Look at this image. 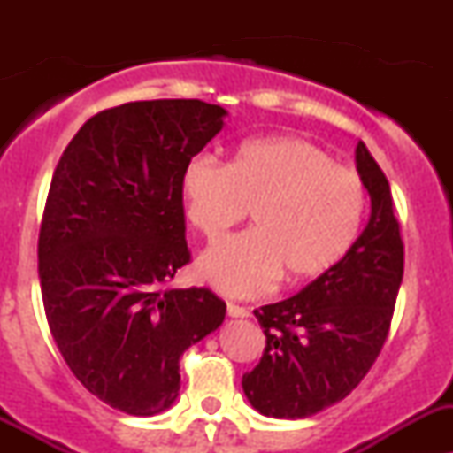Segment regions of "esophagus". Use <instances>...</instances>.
Here are the masks:
<instances>
[{"label": "esophagus", "mask_w": 453, "mask_h": 453, "mask_svg": "<svg viewBox=\"0 0 453 453\" xmlns=\"http://www.w3.org/2000/svg\"><path fill=\"white\" fill-rule=\"evenodd\" d=\"M227 315H230V318H250V309L239 307V304L234 303H227Z\"/></svg>", "instance_id": "34e87169"}]
</instances>
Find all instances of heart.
Returning <instances> with one entry per match:
<instances>
[{"instance_id":"heart-1","label":"heart","mask_w":453,"mask_h":453,"mask_svg":"<svg viewBox=\"0 0 453 453\" xmlns=\"http://www.w3.org/2000/svg\"><path fill=\"white\" fill-rule=\"evenodd\" d=\"M180 193L208 243L252 210L254 230L210 248L197 265L208 285L236 298L273 289L282 273L289 285L326 273L353 248L366 210L357 173L300 138L248 140L227 164L197 155Z\"/></svg>"}]
</instances>
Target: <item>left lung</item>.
Masks as SVG:
<instances>
[{"label":"left lung","instance_id":"1","mask_svg":"<svg viewBox=\"0 0 453 453\" xmlns=\"http://www.w3.org/2000/svg\"><path fill=\"white\" fill-rule=\"evenodd\" d=\"M370 219L349 254L300 294L254 315L267 344L243 374L254 410L273 418H307L357 388L388 337L403 278V243L390 184L364 142L355 149Z\"/></svg>","mask_w":453,"mask_h":453}]
</instances>
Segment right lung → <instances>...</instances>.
<instances>
[{
  "mask_svg": "<svg viewBox=\"0 0 453 453\" xmlns=\"http://www.w3.org/2000/svg\"><path fill=\"white\" fill-rule=\"evenodd\" d=\"M226 116L203 100L104 109L54 171L39 234L50 331L87 390L134 417L175 403L180 357L226 318L210 289H164L190 260L181 171Z\"/></svg>",
  "mask_w": 453,
  "mask_h": 453,
  "instance_id": "add662e5",
  "label": "right lung"
}]
</instances>
